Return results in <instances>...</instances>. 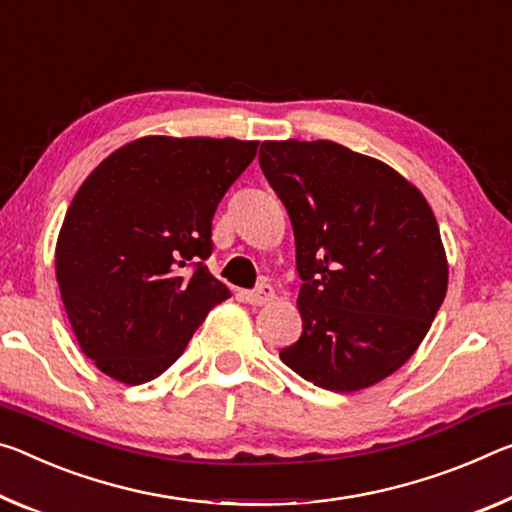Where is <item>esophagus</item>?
I'll use <instances>...</instances> for the list:
<instances>
[{"mask_svg": "<svg viewBox=\"0 0 512 512\" xmlns=\"http://www.w3.org/2000/svg\"><path fill=\"white\" fill-rule=\"evenodd\" d=\"M273 296H275V291L271 285H266V282H262V285L253 291H243V300L250 305H266V303H271Z\"/></svg>", "mask_w": 512, "mask_h": 512, "instance_id": "obj_1", "label": "esophagus"}]
</instances>
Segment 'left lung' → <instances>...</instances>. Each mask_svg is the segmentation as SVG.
I'll return each mask as SVG.
<instances>
[{
	"instance_id": "8db88e82",
	"label": "left lung",
	"mask_w": 512,
	"mask_h": 512,
	"mask_svg": "<svg viewBox=\"0 0 512 512\" xmlns=\"http://www.w3.org/2000/svg\"><path fill=\"white\" fill-rule=\"evenodd\" d=\"M259 166L294 225L303 280V335L280 360L330 392L392 376L449 285L431 205L394 168L332 141H264Z\"/></svg>"
}]
</instances>
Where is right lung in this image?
Returning <instances> with one entry per match:
<instances>
[{
  "instance_id": "add662e5",
  "label": "right lung",
  "mask_w": 512,
  "mask_h": 512,
  "mask_svg": "<svg viewBox=\"0 0 512 512\" xmlns=\"http://www.w3.org/2000/svg\"><path fill=\"white\" fill-rule=\"evenodd\" d=\"M257 145L143 136L79 186L56 241V282L79 348L109 378L161 376L230 298L205 266L212 218Z\"/></svg>"
}]
</instances>
